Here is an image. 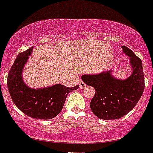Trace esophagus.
<instances>
[{
	"mask_svg": "<svg viewBox=\"0 0 153 153\" xmlns=\"http://www.w3.org/2000/svg\"><path fill=\"white\" fill-rule=\"evenodd\" d=\"M79 87H80V89L84 88L86 87V84L84 82H83V81H80V82H79Z\"/></svg>",
	"mask_w": 153,
	"mask_h": 153,
	"instance_id": "34e87169",
	"label": "esophagus"
}]
</instances>
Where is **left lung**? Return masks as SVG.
I'll use <instances>...</instances> for the list:
<instances>
[{
  "label": "left lung",
  "instance_id": "left-lung-1",
  "mask_svg": "<svg viewBox=\"0 0 153 153\" xmlns=\"http://www.w3.org/2000/svg\"><path fill=\"white\" fill-rule=\"evenodd\" d=\"M123 53L129 57L132 73L126 79L112 75L113 69L98 74H84L81 79L87 85L93 87L95 96L90 102L91 111L103 120L118 119L133 110L145 89L142 62L131 50L122 46Z\"/></svg>",
  "mask_w": 153,
  "mask_h": 153
}]
</instances>
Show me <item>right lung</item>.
I'll return each instance as SVG.
<instances>
[{
  "label": "right lung",
  "instance_id": "obj_1",
  "mask_svg": "<svg viewBox=\"0 0 153 153\" xmlns=\"http://www.w3.org/2000/svg\"><path fill=\"white\" fill-rule=\"evenodd\" d=\"M33 46L19 53L8 75V91L15 105L25 114L35 119H51L63 108L69 92L79 85L68 88L60 84L43 88H31L23 79V70L31 54Z\"/></svg>",
  "mask_w": 153,
  "mask_h": 153
}]
</instances>
